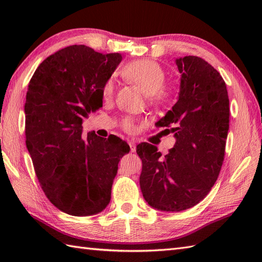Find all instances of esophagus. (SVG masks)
I'll use <instances>...</instances> for the list:
<instances>
[{
	"label": "esophagus",
	"mask_w": 262,
	"mask_h": 262,
	"mask_svg": "<svg viewBox=\"0 0 262 262\" xmlns=\"http://www.w3.org/2000/svg\"><path fill=\"white\" fill-rule=\"evenodd\" d=\"M128 144H129V146H130V151L135 152L136 151V142H135V140H129V141H128Z\"/></svg>",
	"instance_id": "esophagus-1"
}]
</instances>
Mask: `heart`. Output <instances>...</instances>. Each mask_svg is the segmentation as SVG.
<instances>
[{
    "label": "heart",
    "mask_w": 262,
    "mask_h": 262,
    "mask_svg": "<svg viewBox=\"0 0 262 262\" xmlns=\"http://www.w3.org/2000/svg\"><path fill=\"white\" fill-rule=\"evenodd\" d=\"M121 75L125 80L137 85L141 90L147 94L148 100L153 103L163 104L171 99V90L163 88L165 81V72L159 63L151 59H138L127 63L121 70ZM114 93V83L108 80L104 83L102 94L104 99H110ZM122 127L126 130H130L133 121L126 118L122 122Z\"/></svg>",
    "instance_id": "b5f03b06"
}]
</instances>
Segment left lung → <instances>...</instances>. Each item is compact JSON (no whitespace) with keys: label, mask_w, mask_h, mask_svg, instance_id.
Listing matches in <instances>:
<instances>
[{"label":"left lung","mask_w":262,"mask_h":262,"mask_svg":"<svg viewBox=\"0 0 262 262\" xmlns=\"http://www.w3.org/2000/svg\"><path fill=\"white\" fill-rule=\"evenodd\" d=\"M176 64L181 73L179 99L157 122L172 127L174 146L165 155L148 143L136 147L143 197L165 211L193 207L207 196L223 164L230 122L229 96L219 72L197 56L178 58Z\"/></svg>","instance_id":"8db88e82"}]
</instances>
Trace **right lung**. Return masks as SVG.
I'll list each match as a JSON object with an SVG mask.
<instances>
[{
	"mask_svg": "<svg viewBox=\"0 0 262 262\" xmlns=\"http://www.w3.org/2000/svg\"><path fill=\"white\" fill-rule=\"evenodd\" d=\"M121 58L69 46L43 60L29 82L27 148L42 191L69 215H94L107 207L119 161L130 149L115 135H82L83 117L102 107L103 85Z\"/></svg>",
	"mask_w": 262,
	"mask_h": 262,
	"instance_id": "right-lung-1",
	"label": "right lung"
}]
</instances>
